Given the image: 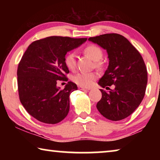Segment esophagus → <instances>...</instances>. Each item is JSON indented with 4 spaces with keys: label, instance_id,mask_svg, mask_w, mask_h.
<instances>
[{
    "label": "esophagus",
    "instance_id": "34e87169",
    "mask_svg": "<svg viewBox=\"0 0 160 160\" xmlns=\"http://www.w3.org/2000/svg\"><path fill=\"white\" fill-rule=\"evenodd\" d=\"M79 90H83V91H88L90 90V88H83V87H79Z\"/></svg>",
    "mask_w": 160,
    "mask_h": 160
}]
</instances>
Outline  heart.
Wrapping results in <instances>:
<instances>
[{
    "label": "heart",
    "mask_w": 160,
    "mask_h": 160,
    "mask_svg": "<svg viewBox=\"0 0 160 160\" xmlns=\"http://www.w3.org/2000/svg\"><path fill=\"white\" fill-rule=\"evenodd\" d=\"M85 52L94 61H99L103 56L102 49L96 45L92 44L88 46L85 48ZM64 63L68 69H75L76 66V54L75 53L69 52L67 53L66 56H65ZM97 78V75L95 72H80L72 77V80L78 85L89 88L93 85Z\"/></svg>",
    "instance_id": "b5f03b06"
}]
</instances>
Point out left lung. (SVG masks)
<instances>
[{"label": "left lung", "instance_id": "1", "mask_svg": "<svg viewBox=\"0 0 160 160\" xmlns=\"http://www.w3.org/2000/svg\"><path fill=\"white\" fill-rule=\"evenodd\" d=\"M89 41L107 51L109 66L98 84L104 88L114 85L97 104L99 113L111 121L128 117L138 107L144 98L148 72L140 53L126 37L118 34H105L90 37Z\"/></svg>", "mask_w": 160, "mask_h": 160}]
</instances>
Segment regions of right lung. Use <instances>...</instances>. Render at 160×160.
Segmentation results:
<instances>
[{
	"label": "right lung",
	"mask_w": 160,
	"mask_h": 160,
	"mask_svg": "<svg viewBox=\"0 0 160 160\" xmlns=\"http://www.w3.org/2000/svg\"><path fill=\"white\" fill-rule=\"evenodd\" d=\"M87 38L53 36L32 42L18 68L19 97L27 112L44 123L56 124L66 117L70 94L78 90L68 82L63 90L57 86L69 70L64 63L67 52L80 47Z\"/></svg>",
	"instance_id": "add662e5"
}]
</instances>
